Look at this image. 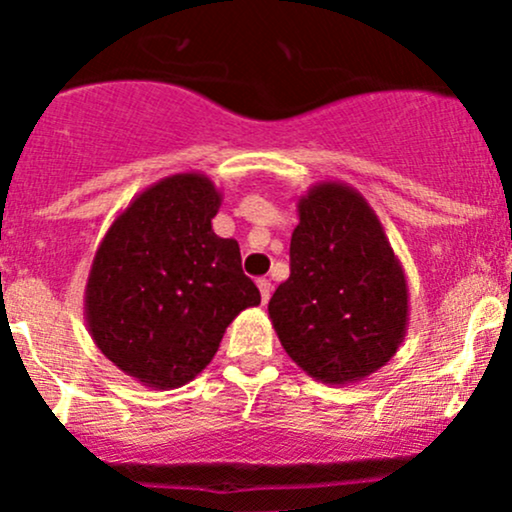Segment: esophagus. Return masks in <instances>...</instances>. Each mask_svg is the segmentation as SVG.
Listing matches in <instances>:
<instances>
[{"instance_id": "34e87169", "label": "esophagus", "mask_w": 512, "mask_h": 512, "mask_svg": "<svg viewBox=\"0 0 512 512\" xmlns=\"http://www.w3.org/2000/svg\"><path fill=\"white\" fill-rule=\"evenodd\" d=\"M257 286H260L262 303H267V301H269V296H272V284H269L267 279H257Z\"/></svg>"}]
</instances>
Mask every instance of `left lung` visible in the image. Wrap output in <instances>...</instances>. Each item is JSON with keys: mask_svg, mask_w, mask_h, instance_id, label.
<instances>
[{"mask_svg": "<svg viewBox=\"0 0 512 512\" xmlns=\"http://www.w3.org/2000/svg\"><path fill=\"white\" fill-rule=\"evenodd\" d=\"M296 209L291 274L269 299V320L308 376L357 384L406 338V272L379 216L350 184H313Z\"/></svg>", "mask_w": 512, "mask_h": 512, "instance_id": "left-lung-1", "label": "left lung"}]
</instances>
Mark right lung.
Here are the masks:
<instances>
[{
    "instance_id": "obj_1",
    "label": "right lung",
    "mask_w": 512,
    "mask_h": 512,
    "mask_svg": "<svg viewBox=\"0 0 512 512\" xmlns=\"http://www.w3.org/2000/svg\"><path fill=\"white\" fill-rule=\"evenodd\" d=\"M221 201L206 174H170L116 216L92 260L89 335L101 355L150 389L189 384L233 318L260 306L238 240L213 233Z\"/></svg>"
}]
</instances>
